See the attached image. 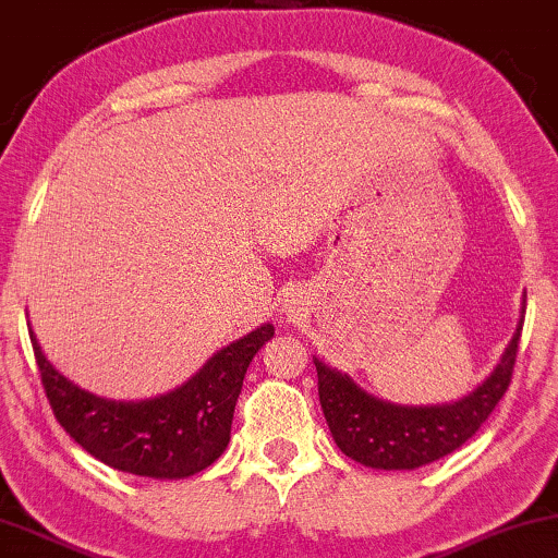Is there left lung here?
<instances>
[{
	"mask_svg": "<svg viewBox=\"0 0 558 558\" xmlns=\"http://www.w3.org/2000/svg\"><path fill=\"white\" fill-rule=\"evenodd\" d=\"M521 325L486 383L450 405L408 408L377 400L314 357L319 402L337 448L357 463L379 471H413L453 453L478 433L504 398L513 377Z\"/></svg>",
	"mask_w": 558,
	"mask_h": 558,
	"instance_id": "1",
	"label": "left lung"
}]
</instances>
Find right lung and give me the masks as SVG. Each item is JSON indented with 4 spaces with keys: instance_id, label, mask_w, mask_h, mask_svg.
Instances as JSON below:
<instances>
[{
    "instance_id": "add662e5",
    "label": "right lung",
    "mask_w": 558,
    "mask_h": 558,
    "mask_svg": "<svg viewBox=\"0 0 558 558\" xmlns=\"http://www.w3.org/2000/svg\"><path fill=\"white\" fill-rule=\"evenodd\" d=\"M271 337L274 327L262 325L216 352L175 390L116 402L80 390L60 375L29 332L47 400L70 438L105 465L148 478H189L223 453L248 362Z\"/></svg>"
}]
</instances>
